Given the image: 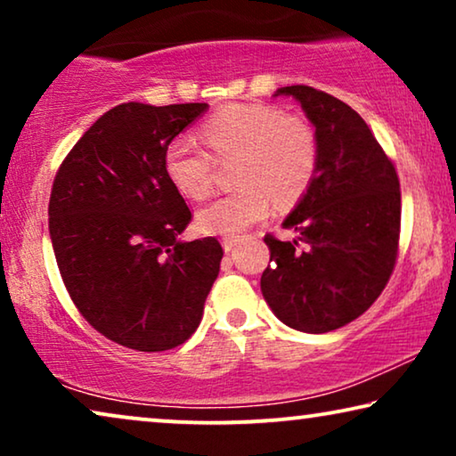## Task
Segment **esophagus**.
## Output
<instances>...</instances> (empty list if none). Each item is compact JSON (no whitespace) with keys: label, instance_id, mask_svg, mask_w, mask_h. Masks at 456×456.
<instances>
[{"label":"esophagus","instance_id":"obj_1","mask_svg":"<svg viewBox=\"0 0 456 456\" xmlns=\"http://www.w3.org/2000/svg\"><path fill=\"white\" fill-rule=\"evenodd\" d=\"M236 245H239V236H226V239L222 240V247H224V251H226V253L232 251Z\"/></svg>","mask_w":456,"mask_h":456}]
</instances>
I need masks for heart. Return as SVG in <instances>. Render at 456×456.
<instances>
[{
  "label": "heart",
  "instance_id": "1",
  "mask_svg": "<svg viewBox=\"0 0 456 456\" xmlns=\"http://www.w3.org/2000/svg\"><path fill=\"white\" fill-rule=\"evenodd\" d=\"M199 139L216 159H232L239 189L199 209L203 232L236 236L261 222L272 205H292L307 192L320 161V141L311 122L270 103H230L199 126ZM164 172L189 199L209 195L214 159L195 141L174 139L164 151Z\"/></svg>",
  "mask_w": 456,
  "mask_h": 456
}]
</instances>
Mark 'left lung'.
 Instances as JSON below:
<instances>
[{
	"label": "left lung",
	"mask_w": 456,
	"mask_h": 456,
	"mask_svg": "<svg viewBox=\"0 0 456 456\" xmlns=\"http://www.w3.org/2000/svg\"><path fill=\"white\" fill-rule=\"evenodd\" d=\"M278 95L301 103L315 126L320 161L282 222L297 239L265 234L272 265L261 292L286 326L332 332L365 314L388 284L401 234V184L370 126L345 102L305 85L282 86Z\"/></svg>",
	"instance_id": "8db88e82"
}]
</instances>
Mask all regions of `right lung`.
Returning <instances> with one entry per match:
<instances>
[{
	"label": "right lung",
	"mask_w": 456,
	"mask_h": 456,
	"mask_svg": "<svg viewBox=\"0 0 456 456\" xmlns=\"http://www.w3.org/2000/svg\"><path fill=\"white\" fill-rule=\"evenodd\" d=\"M208 103H122L70 149L49 199V236L80 315L142 353L189 340L220 273L214 236L183 242L191 209L164 172V151Z\"/></svg>",
	"instance_id": "1"
}]
</instances>
